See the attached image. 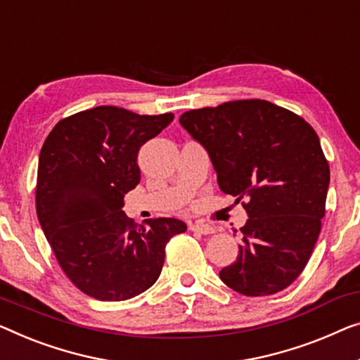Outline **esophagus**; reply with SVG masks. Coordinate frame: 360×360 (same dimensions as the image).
Instances as JSON below:
<instances>
[{
  "instance_id": "obj_1",
  "label": "esophagus",
  "mask_w": 360,
  "mask_h": 360,
  "mask_svg": "<svg viewBox=\"0 0 360 360\" xmlns=\"http://www.w3.org/2000/svg\"><path fill=\"white\" fill-rule=\"evenodd\" d=\"M191 231L194 233H200V234H213L214 233V228L210 226V224H205V223H194L189 226Z\"/></svg>"
}]
</instances>
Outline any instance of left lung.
I'll list each match as a JSON object with an SVG mask.
<instances>
[{"label": "left lung", "mask_w": 360, "mask_h": 360, "mask_svg": "<svg viewBox=\"0 0 360 360\" xmlns=\"http://www.w3.org/2000/svg\"><path fill=\"white\" fill-rule=\"evenodd\" d=\"M181 126L208 152L224 194L249 219L221 281L244 296H270L302 273L325 217L330 166L314 127L266 100L186 111Z\"/></svg>", "instance_id": "obj_1"}]
</instances>
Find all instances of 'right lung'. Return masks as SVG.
I'll return each instance as SVG.
<instances>
[{"label":"right lung","mask_w":360,"mask_h":360,"mask_svg":"<svg viewBox=\"0 0 360 360\" xmlns=\"http://www.w3.org/2000/svg\"><path fill=\"white\" fill-rule=\"evenodd\" d=\"M174 120L117 106H96L64 117L43 143L35 205L58 264L84 294L126 300L158 280L165 248L184 221L147 219L137 226L122 212L141 182L137 153Z\"/></svg>","instance_id":"1"}]
</instances>
